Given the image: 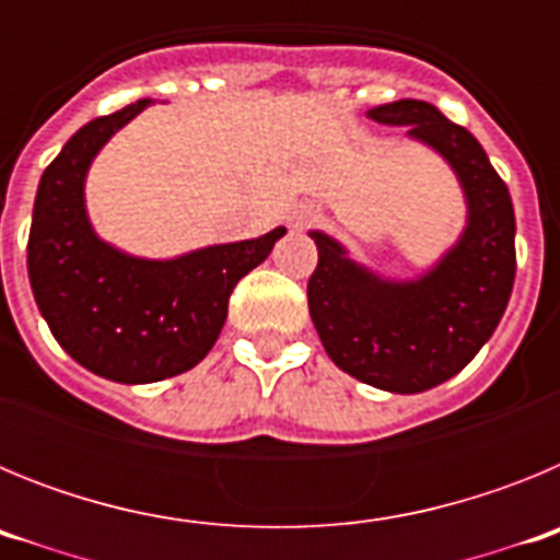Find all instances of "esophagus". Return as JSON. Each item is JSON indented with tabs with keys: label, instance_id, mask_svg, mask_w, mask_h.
<instances>
[{
	"label": "esophagus",
	"instance_id": "esophagus-1",
	"mask_svg": "<svg viewBox=\"0 0 560 560\" xmlns=\"http://www.w3.org/2000/svg\"><path fill=\"white\" fill-rule=\"evenodd\" d=\"M316 207L314 205H296L294 210H291V215H289V224L291 226H305V224H311V221L316 219Z\"/></svg>",
	"mask_w": 560,
	"mask_h": 560
}]
</instances>
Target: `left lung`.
Segmentation results:
<instances>
[{"label": "left lung", "instance_id": "left-lung-1", "mask_svg": "<svg viewBox=\"0 0 560 560\" xmlns=\"http://www.w3.org/2000/svg\"><path fill=\"white\" fill-rule=\"evenodd\" d=\"M368 117L407 126L409 140L448 162L463 187L465 226L412 280L381 277L328 232L311 230L319 264L308 280V311L336 368L375 389L415 395L457 375L497 330L516 277V215L477 137L438 106L395 101Z\"/></svg>", "mask_w": 560, "mask_h": 560}]
</instances>
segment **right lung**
<instances>
[{
	"label": "right lung",
	"instance_id": "obj_1",
	"mask_svg": "<svg viewBox=\"0 0 560 560\" xmlns=\"http://www.w3.org/2000/svg\"><path fill=\"white\" fill-rule=\"evenodd\" d=\"M153 101L86 122L38 182L27 241L36 305L72 359L117 384H153L196 368L219 339L237 280L285 226L249 241L153 260L117 249L86 212V173L101 148Z\"/></svg>",
	"mask_w": 560,
	"mask_h": 560
}]
</instances>
